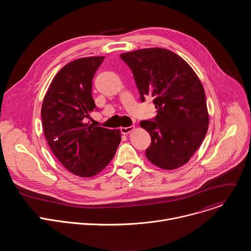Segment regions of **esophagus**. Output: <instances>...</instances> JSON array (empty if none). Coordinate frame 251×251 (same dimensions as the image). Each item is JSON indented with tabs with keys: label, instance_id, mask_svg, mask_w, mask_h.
Segmentation results:
<instances>
[{
	"label": "esophagus",
	"instance_id": "1",
	"mask_svg": "<svg viewBox=\"0 0 251 251\" xmlns=\"http://www.w3.org/2000/svg\"><path fill=\"white\" fill-rule=\"evenodd\" d=\"M134 129V126H129V127H121L120 131L122 134H128Z\"/></svg>",
	"mask_w": 251,
	"mask_h": 251
}]
</instances>
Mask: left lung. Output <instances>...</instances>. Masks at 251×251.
<instances>
[{
	"mask_svg": "<svg viewBox=\"0 0 251 251\" xmlns=\"http://www.w3.org/2000/svg\"><path fill=\"white\" fill-rule=\"evenodd\" d=\"M132 70L140 99L152 97L157 115L140 122L149 132L147 159L165 170L185 165L207 131L205 94L193 68L177 54L153 48L120 54Z\"/></svg>",
	"mask_w": 251,
	"mask_h": 251,
	"instance_id": "left-lung-1",
	"label": "left lung"
}]
</instances>
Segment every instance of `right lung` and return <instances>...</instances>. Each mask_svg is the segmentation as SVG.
<instances>
[{
    "mask_svg": "<svg viewBox=\"0 0 251 251\" xmlns=\"http://www.w3.org/2000/svg\"><path fill=\"white\" fill-rule=\"evenodd\" d=\"M104 56L83 57L64 65L52 79L42 107L49 146L73 174L92 176L113 159L120 131L88 124L89 113L98 110L92 98V79Z\"/></svg>",
    "mask_w": 251,
    "mask_h": 251,
    "instance_id": "1",
    "label": "right lung"
}]
</instances>
